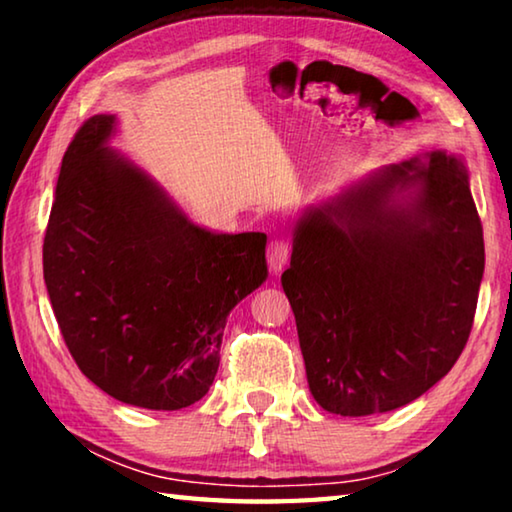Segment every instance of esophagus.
Here are the masks:
<instances>
[{
	"label": "esophagus",
	"instance_id": "34e87169",
	"mask_svg": "<svg viewBox=\"0 0 512 512\" xmlns=\"http://www.w3.org/2000/svg\"><path fill=\"white\" fill-rule=\"evenodd\" d=\"M289 255H291L289 241L287 239H273L266 248V259H268V266H271V271L280 273L284 264L289 262Z\"/></svg>",
	"mask_w": 512,
	"mask_h": 512
}]
</instances>
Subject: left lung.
Masks as SVG:
<instances>
[{
    "label": "left lung",
    "mask_w": 512,
    "mask_h": 512,
    "mask_svg": "<svg viewBox=\"0 0 512 512\" xmlns=\"http://www.w3.org/2000/svg\"><path fill=\"white\" fill-rule=\"evenodd\" d=\"M485 266L463 158L431 151L309 207L282 287L309 391L336 415L386 413L443 379L470 336Z\"/></svg>",
    "instance_id": "obj_1"
}]
</instances>
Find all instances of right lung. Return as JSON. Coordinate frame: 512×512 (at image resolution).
Returning <instances> with one entry per match:
<instances>
[{"label":"right lung","mask_w":512,"mask_h":512,"mask_svg":"<svg viewBox=\"0 0 512 512\" xmlns=\"http://www.w3.org/2000/svg\"><path fill=\"white\" fill-rule=\"evenodd\" d=\"M115 115L79 128L60 164L42 268L76 366L115 400L178 411L210 391L223 327L266 280V235L194 225L110 149Z\"/></svg>","instance_id":"obj_1"}]
</instances>
